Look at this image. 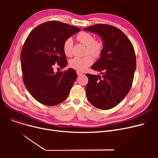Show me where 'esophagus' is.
I'll return each mask as SVG.
<instances>
[{
    "mask_svg": "<svg viewBox=\"0 0 158 158\" xmlns=\"http://www.w3.org/2000/svg\"><path fill=\"white\" fill-rule=\"evenodd\" d=\"M77 74L78 75V76H81V75L82 74V73L81 72H79V71H77Z\"/></svg>",
    "mask_w": 158,
    "mask_h": 158,
    "instance_id": "1",
    "label": "esophagus"
}]
</instances>
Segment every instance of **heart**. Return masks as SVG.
<instances>
[{
    "label": "heart",
    "instance_id": "b5f03b06",
    "mask_svg": "<svg viewBox=\"0 0 158 158\" xmlns=\"http://www.w3.org/2000/svg\"><path fill=\"white\" fill-rule=\"evenodd\" d=\"M77 40L80 43L86 46V52L97 57L102 52L104 45L101 40H95L94 36L87 32H81L77 36ZM73 40L68 38L63 45V52L65 56L70 57L72 54ZM94 62L92 56L87 55L85 57H75L70 61V67L79 71H84Z\"/></svg>",
    "mask_w": 158,
    "mask_h": 158
}]
</instances>
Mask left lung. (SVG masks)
<instances>
[{
    "mask_svg": "<svg viewBox=\"0 0 158 158\" xmlns=\"http://www.w3.org/2000/svg\"><path fill=\"white\" fill-rule=\"evenodd\" d=\"M83 30L97 33L104 45L100 58L91 67L102 76L86 74L88 100L97 108L111 109L126 97L132 86L136 67L133 45L121 30L111 25L98 23Z\"/></svg>",
    "mask_w": 158,
    "mask_h": 158,
    "instance_id": "obj_1",
    "label": "left lung"
}]
</instances>
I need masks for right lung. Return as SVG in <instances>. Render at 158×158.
Wrapping results in <instances>:
<instances>
[{
  "mask_svg": "<svg viewBox=\"0 0 158 158\" xmlns=\"http://www.w3.org/2000/svg\"><path fill=\"white\" fill-rule=\"evenodd\" d=\"M79 31L61 22L48 21L32 29L25 41L20 54L23 81L40 103L55 106L67 98L77 78L76 72L69 69L54 73V65L56 63L63 69L67 64L63 43Z\"/></svg>",
  "mask_w": 158,
  "mask_h": 158,
  "instance_id": "obj_1",
  "label": "right lung"
}]
</instances>
